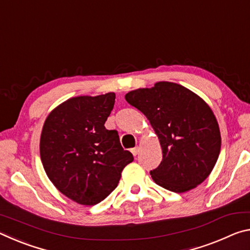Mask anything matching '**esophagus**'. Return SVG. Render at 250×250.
<instances>
[{"label":"esophagus","mask_w":250,"mask_h":250,"mask_svg":"<svg viewBox=\"0 0 250 250\" xmlns=\"http://www.w3.org/2000/svg\"><path fill=\"white\" fill-rule=\"evenodd\" d=\"M131 153H132L134 156L139 153V146H135L133 149H131Z\"/></svg>","instance_id":"1"}]
</instances>
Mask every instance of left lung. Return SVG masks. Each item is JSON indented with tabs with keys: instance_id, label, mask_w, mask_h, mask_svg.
I'll return each instance as SVG.
<instances>
[{
	"instance_id": "left-lung-1",
	"label": "left lung",
	"mask_w": 250,
	"mask_h": 250,
	"mask_svg": "<svg viewBox=\"0 0 250 250\" xmlns=\"http://www.w3.org/2000/svg\"><path fill=\"white\" fill-rule=\"evenodd\" d=\"M125 100L145 115L158 135L163 159L150 174L175 193L196 188L210 174L221 152V131L209 105L188 88L159 82L129 91Z\"/></svg>"
}]
</instances>
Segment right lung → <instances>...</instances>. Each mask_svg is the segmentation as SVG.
I'll return each mask as SVG.
<instances>
[{"mask_svg": "<svg viewBox=\"0 0 250 250\" xmlns=\"http://www.w3.org/2000/svg\"><path fill=\"white\" fill-rule=\"evenodd\" d=\"M115 99V92L73 97L44 122L40 142L44 170L58 191L78 204L104 201L133 161L117 131L104 128Z\"/></svg>", "mask_w": 250, "mask_h": 250, "instance_id": "add662e5", "label": "right lung"}]
</instances>
